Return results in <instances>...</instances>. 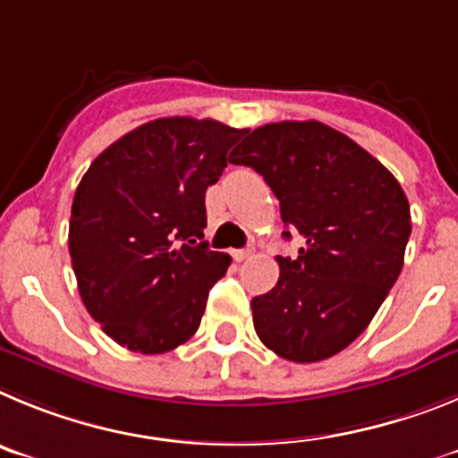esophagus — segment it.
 Returning <instances> with one entry per match:
<instances>
[{
  "mask_svg": "<svg viewBox=\"0 0 458 458\" xmlns=\"http://www.w3.org/2000/svg\"><path fill=\"white\" fill-rule=\"evenodd\" d=\"M250 255H253V249H250V246H246V249H234L233 250V258L237 259V262H244V259H249Z\"/></svg>",
  "mask_w": 458,
  "mask_h": 458,
  "instance_id": "obj_1",
  "label": "esophagus"
}]
</instances>
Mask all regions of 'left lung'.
Here are the masks:
<instances>
[{
	"instance_id": "left-lung-1",
	"label": "left lung",
	"mask_w": 458,
	"mask_h": 458,
	"mask_svg": "<svg viewBox=\"0 0 458 458\" xmlns=\"http://www.w3.org/2000/svg\"><path fill=\"white\" fill-rule=\"evenodd\" d=\"M230 164L258 171L280 200L283 237L306 242L278 255V283L250 301L255 333L292 362L335 356L360 335L403 267L409 199L393 173L319 121L253 130Z\"/></svg>"
}]
</instances>
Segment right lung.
Instances as JSON below:
<instances>
[{
	"instance_id": "add662e5",
	"label": "right lung",
	"mask_w": 458,
	"mask_h": 458,
	"mask_svg": "<svg viewBox=\"0 0 458 458\" xmlns=\"http://www.w3.org/2000/svg\"><path fill=\"white\" fill-rule=\"evenodd\" d=\"M244 130L205 118H157L100 152L72 200L68 249L86 310L146 356L199 331L230 255L209 250L205 191Z\"/></svg>"
}]
</instances>
